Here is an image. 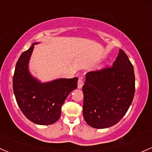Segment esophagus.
I'll return each instance as SVG.
<instances>
[{"mask_svg":"<svg viewBox=\"0 0 152 152\" xmlns=\"http://www.w3.org/2000/svg\"><path fill=\"white\" fill-rule=\"evenodd\" d=\"M83 84H84V83H83L82 79H79V80H78V88L81 89V87H83Z\"/></svg>","mask_w":152,"mask_h":152,"instance_id":"1","label":"esophagus"}]
</instances>
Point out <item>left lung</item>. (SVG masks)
<instances>
[{
    "label": "left lung",
    "mask_w": 152,
    "mask_h": 152,
    "mask_svg": "<svg viewBox=\"0 0 152 152\" xmlns=\"http://www.w3.org/2000/svg\"><path fill=\"white\" fill-rule=\"evenodd\" d=\"M82 90L83 115L89 126L103 129L119 122L135 95L133 66L124 51L119 49L111 68L88 72Z\"/></svg>",
    "instance_id": "1"
}]
</instances>
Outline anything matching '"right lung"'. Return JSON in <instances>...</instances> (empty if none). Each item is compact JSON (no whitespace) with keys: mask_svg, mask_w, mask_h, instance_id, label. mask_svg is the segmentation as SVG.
<instances>
[{"mask_svg":"<svg viewBox=\"0 0 152 152\" xmlns=\"http://www.w3.org/2000/svg\"><path fill=\"white\" fill-rule=\"evenodd\" d=\"M20 55L13 77V90L24 115L35 124L48 125L57 122L61 107L70 92L77 87L78 78L41 82L30 73L29 61L34 45Z\"/></svg>","mask_w":152,"mask_h":152,"instance_id":"add662e5","label":"right lung"}]
</instances>
